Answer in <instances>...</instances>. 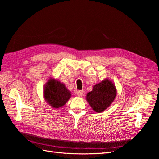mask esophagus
I'll return each instance as SVG.
<instances>
[{
    "mask_svg": "<svg viewBox=\"0 0 159 159\" xmlns=\"http://www.w3.org/2000/svg\"><path fill=\"white\" fill-rule=\"evenodd\" d=\"M77 95L80 96V97H81V96H82L84 95V91L83 90L78 91H77Z\"/></svg>",
    "mask_w": 159,
    "mask_h": 159,
    "instance_id": "1",
    "label": "esophagus"
}]
</instances>
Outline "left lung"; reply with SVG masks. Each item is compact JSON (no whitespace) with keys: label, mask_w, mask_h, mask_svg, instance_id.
I'll use <instances>...</instances> for the list:
<instances>
[{"label":"left lung","mask_w":159,"mask_h":159,"mask_svg":"<svg viewBox=\"0 0 159 159\" xmlns=\"http://www.w3.org/2000/svg\"><path fill=\"white\" fill-rule=\"evenodd\" d=\"M116 89L109 80L96 84L93 90L87 94V101L95 112L100 113L107 109L116 96Z\"/></svg>","instance_id":"8db88e82"}]
</instances>
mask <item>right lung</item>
Masks as SVG:
<instances>
[{
    "label": "right lung",
    "mask_w": 159,
    "mask_h": 159,
    "mask_svg": "<svg viewBox=\"0 0 159 159\" xmlns=\"http://www.w3.org/2000/svg\"><path fill=\"white\" fill-rule=\"evenodd\" d=\"M44 98L54 108H60L66 103L71 97V93L65 85L60 81L50 80L45 86Z\"/></svg>",
    "instance_id": "obj_1"
}]
</instances>
